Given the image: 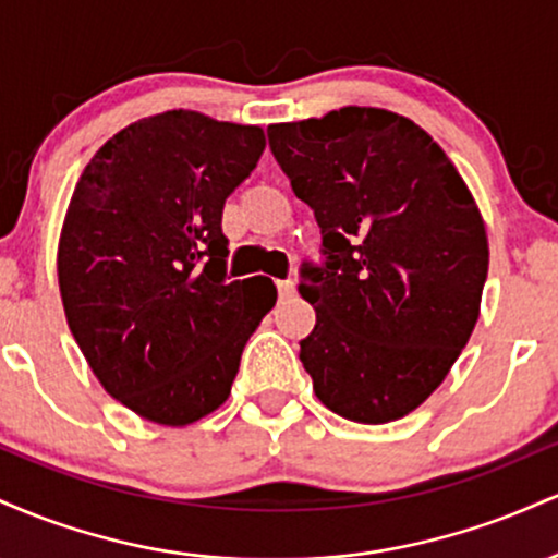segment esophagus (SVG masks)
I'll list each match as a JSON object with an SVG mask.
<instances>
[{"label": "esophagus", "mask_w": 558, "mask_h": 558, "mask_svg": "<svg viewBox=\"0 0 558 558\" xmlns=\"http://www.w3.org/2000/svg\"><path fill=\"white\" fill-rule=\"evenodd\" d=\"M278 293L280 299H291L296 293V283L293 280H278Z\"/></svg>", "instance_id": "34e87169"}]
</instances>
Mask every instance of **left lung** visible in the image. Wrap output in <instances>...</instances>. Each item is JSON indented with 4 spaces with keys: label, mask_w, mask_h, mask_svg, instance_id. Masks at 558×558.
I'll use <instances>...</instances> for the list:
<instances>
[{
    "label": "left lung",
    "mask_w": 558,
    "mask_h": 558,
    "mask_svg": "<svg viewBox=\"0 0 558 558\" xmlns=\"http://www.w3.org/2000/svg\"><path fill=\"white\" fill-rule=\"evenodd\" d=\"M310 204L325 265L299 293L315 330L299 360L317 399L351 422L414 412L459 360L480 317L488 235L446 151L417 123L377 107L267 128Z\"/></svg>",
    "instance_id": "obj_1"
}]
</instances>
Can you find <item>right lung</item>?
I'll list each match as a JSON object with an SVG mask.
<instances>
[{"mask_svg":"<svg viewBox=\"0 0 558 558\" xmlns=\"http://www.w3.org/2000/svg\"><path fill=\"white\" fill-rule=\"evenodd\" d=\"M265 151L259 125L168 110L107 141L81 172L57 246L75 343L138 417L183 427L228 401L270 278L226 283V198Z\"/></svg>","mask_w":558,"mask_h":558,"instance_id":"add662e5","label":"right lung"}]
</instances>
